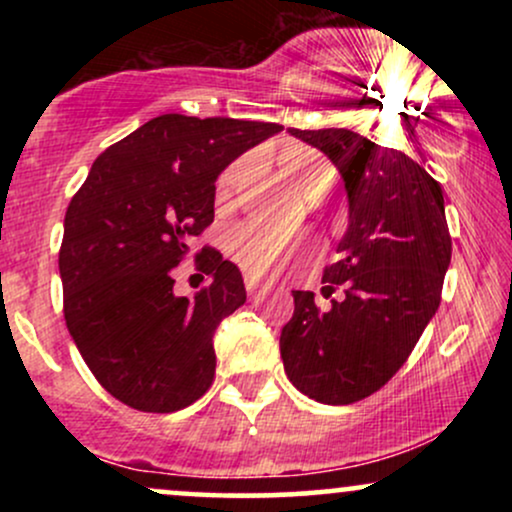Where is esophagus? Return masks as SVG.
<instances>
[{
	"mask_svg": "<svg viewBox=\"0 0 512 512\" xmlns=\"http://www.w3.org/2000/svg\"><path fill=\"white\" fill-rule=\"evenodd\" d=\"M245 289H248V293H250L252 298L257 296V289H260V284H257L255 276H248V279H245Z\"/></svg>",
	"mask_w": 512,
	"mask_h": 512,
	"instance_id": "esophagus-1",
	"label": "esophagus"
}]
</instances>
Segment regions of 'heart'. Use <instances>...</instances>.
Listing matches in <instances>:
<instances>
[{
    "mask_svg": "<svg viewBox=\"0 0 512 512\" xmlns=\"http://www.w3.org/2000/svg\"><path fill=\"white\" fill-rule=\"evenodd\" d=\"M276 163L305 199H320L330 190L334 180V170L327 166L325 158L305 144H284L276 154ZM243 168V161H236L223 170L219 182H216V199L219 202H228L233 197ZM281 250H284V236H279L274 228L262 226V223H248L236 233V260L248 274L267 272L276 257L281 255Z\"/></svg>",
    "mask_w": 512,
    "mask_h": 512,
    "instance_id": "b5f03b06",
    "label": "heart"
}]
</instances>
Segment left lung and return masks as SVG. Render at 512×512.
<instances>
[{"label":"left lung","instance_id":"obj_1","mask_svg":"<svg viewBox=\"0 0 512 512\" xmlns=\"http://www.w3.org/2000/svg\"><path fill=\"white\" fill-rule=\"evenodd\" d=\"M337 166L349 197L339 260L325 267L322 296L293 291L281 330L289 380L322 404L373 395L399 368L440 305L452 240L443 190L424 166L351 129H289Z\"/></svg>","mask_w":512,"mask_h":512}]
</instances>
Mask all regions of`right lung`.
I'll use <instances>...</instances> for the list:
<instances>
[{
  "mask_svg": "<svg viewBox=\"0 0 512 512\" xmlns=\"http://www.w3.org/2000/svg\"><path fill=\"white\" fill-rule=\"evenodd\" d=\"M276 122L168 113L93 161L64 216V320L96 380L127 407L170 414L211 387L214 332L245 303L240 269L197 252L211 284L175 296L173 272L214 221L216 178Z\"/></svg>",
  "mask_w": 512,
  "mask_h": 512,
  "instance_id": "add662e5",
  "label": "right lung"
}]
</instances>
